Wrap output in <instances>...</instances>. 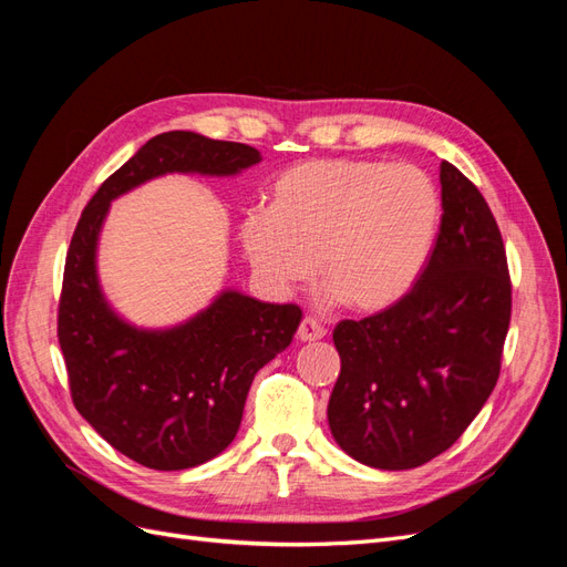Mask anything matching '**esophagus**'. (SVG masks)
I'll use <instances>...</instances> for the list:
<instances>
[{
	"label": "esophagus",
	"mask_w": 567,
	"mask_h": 567,
	"mask_svg": "<svg viewBox=\"0 0 567 567\" xmlns=\"http://www.w3.org/2000/svg\"><path fill=\"white\" fill-rule=\"evenodd\" d=\"M323 336H326V329H323V326H321L315 317H305V319L300 321L298 338H300L302 342H312V340H319V338H323Z\"/></svg>",
	"instance_id": "esophagus-1"
}]
</instances>
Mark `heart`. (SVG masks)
I'll return each instance as SVG.
<instances>
[{
  "label": "heart",
  "mask_w": 567,
  "mask_h": 567,
  "mask_svg": "<svg viewBox=\"0 0 567 567\" xmlns=\"http://www.w3.org/2000/svg\"><path fill=\"white\" fill-rule=\"evenodd\" d=\"M437 186L414 165L321 158L288 167L271 186L269 210H252L241 241L274 288L312 277L357 312L400 302L435 246Z\"/></svg>",
  "instance_id": "b5f03b06"
}]
</instances>
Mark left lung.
I'll return each mask as SVG.
<instances>
[{"mask_svg":"<svg viewBox=\"0 0 567 567\" xmlns=\"http://www.w3.org/2000/svg\"><path fill=\"white\" fill-rule=\"evenodd\" d=\"M442 219L414 288L333 329L329 425L342 452L406 471L447 452L492 394L511 321L502 231L477 186L442 161Z\"/></svg>","mask_w":567,"mask_h":567,"instance_id":"8db88e82","label":"left lung"}]
</instances>
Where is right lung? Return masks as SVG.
I'll return each mask as SVG.
<instances>
[{
  "mask_svg": "<svg viewBox=\"0 0 567 567\" xmlns=\"http://www.w3.org/2000/svg\"><path fill=\"white\" fill-rule=\"evenodd\" d=\"M248 144L196 132L153 136L99 186L65 255L59 346L75 409L111 447L153 471H184L225 452L255 373L293 340L302 310L225 290L167 331L120 319L96 279V241L120 194L167 173L236 175L260 163Z\"/></svg>",
  "mask_w": 567,
  "mask_h": 567,
  "instance_id": "obj_1",
  "label": "right lung"
}]
</instances>
